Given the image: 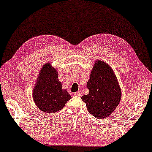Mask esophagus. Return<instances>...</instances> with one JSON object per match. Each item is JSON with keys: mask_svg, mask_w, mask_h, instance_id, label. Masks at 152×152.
<instances>
[{"mask_svg": "<svg viewBox=\"0 0 152 152\" xmlns=\"http://www.w3.org/2000/svg\"><path fill=\"white\" fill-rule=\"evenodd\" d=\"M81 95H82V91H77V92H75V94H74V95H75V96H81Z\"/></svg>", "mask_w": 152, "mask_h": 152, "instance_id": "esophagus-1", "label": "esophagus"}]
</instances>
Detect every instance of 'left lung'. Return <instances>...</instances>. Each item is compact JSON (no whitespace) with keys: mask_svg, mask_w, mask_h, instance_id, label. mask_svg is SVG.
I'll return each mask as SVG.
<instances>
[{"mask_svg":"<svg viewBox=\"0 0 152 152\" xmlns=\"http://www.w3.org/2000/svg\"><path fill=\"white\" fill-rule=\"evenodd\" d=\"M89 94L82 96L89 112L97 119H106L119 105L121 89L116 75L108 64L100 60L95 62L87 83Z\"/></svg>","mask_w":152,"mask_h":152,"instance_id":"1","label":"left lung"}]
</instances>
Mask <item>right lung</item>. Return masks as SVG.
<instances>
[{
    "label": "right lung",
    "mask_w": 152,
    "mask_h": 152,
    "mask_svg": "<svg viewBox=\"0 0 152 152\" xmlns=\"http://www.w3.org/2000/svg\"><path fill=\"white\" fill-rule=\"evenodd\" d=\"M35 104L43 112L54 113L64 108L72 97L58 79V72L50 62L44 64L35 82L32 93Z\"/></svg>",
    "instance_id": "obj_1"
}]
</instances>
